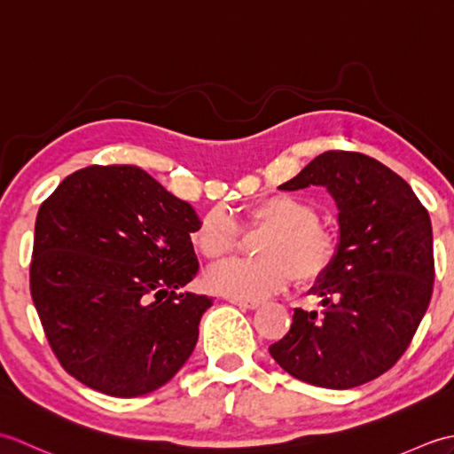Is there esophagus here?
<instances>
[{
    "label": "esophagus",
    "instance_id": "1",
    "mask_svg": "<svg viewBox=\"0 0 454 454\" xmlns=\"http://www.w3.org/2000/svg\"><path fill=\"white\" fill-rule=\"evenodd\" d=\"M230 302L244 308V310H255V308H259L257 301H238V298H230Z\"/></svg>",
    "mask_w": 454,
    "mask_h": 454
}]
</instances>
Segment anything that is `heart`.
Listing matches in <instances>:
<instances>
[{"label":"heart","mask_w":454,"mask_h":454,"mask_svg":"<svg viewBox=\"0 0 454 454\" xmlns=\"http://www.w3.org/2000/svg\"><path fill=\"white\" fill-rule=\"evenodd\" d=\"M320 212L294 195H273L246 210L244 228H267L257 242V259H230L210 269L207 281L216 293L238 301H262L293 281L314 283L332 267L335 238L317 224ZM239 228L224 210H210L191 232L197 252L218 262L236 249Z\"/></svg>","instance_id":"b5f03b06"}]
</instances>
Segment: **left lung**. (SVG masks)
<instances>
[{"label": "left lung", "instance_id": "8db88e82", "mask_svg": "<svg viewBox=\"0 0 454 454\" xmlns=\"http://www.w3.org/2000/svg\"><path fill=\"white\" fill-rule=\"evenodd\" d=\"M310 185L325 187L340 210L335 259L310 288L324 310L296 308L269 353L298 380L347 390L392 369L427 312L431 220L398 173L359 152H324L278 189Z\"/></svg>", "mask_w": 454, "mask_h": 454}]
</instances>
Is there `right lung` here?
<instances>
[{"mask_svg": "<svg viewBox=\"0 0 454 454\" xmlns=\"http://www.w3.org/2000/svg\"><path fill=\"white\" fill-rule=\"evenodd\" d=\"M199 216L137 166L67 176L36 215L31 296L46 340L85 387L137 398L171 380L195 349L212 298L195 278Z\"/></svg>", "mask_w": 454, "mask_h": 454, "instance_id": "right-lung-1", "label": "right lung"}]
</instances>
